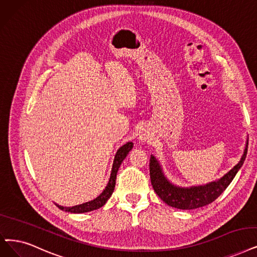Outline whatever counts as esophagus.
<instances>
[{"label":"esophagus","instance_id":"obj_1","mask_svg":"<svg viewBox=\"0 0 257 257\" xmlns=\"http://www.w3.org/2000/svg\"><path fill=\"white\" fill-rule=\"evenodd\" d=\"M140 138H141V140H147V135H146V134L142 135Z\"/></svg>","mask_w":257,"mask_h":257}]
</instances>
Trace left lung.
<instances>
[{"mask_svg": "<svg viewBox=\"0 0 257 257\" xmlns=\"http://www.w3.org/2000/svg\"><path fill=\"white\" fill-rule=\"evenodd\" d=\"M248 152V140L239 162L230 170L227 174L218 179L209 182L203 186L181 188L170 182L164 176L162 168L155 156H151L150 159V175L154 191L169 206L181 210H193L207 206L213 202L220 194L228 188L233 178L239 171Z\"/></svg>", "mask_w": 257, "mask_h": 257, "instance_id": "left-lung-1", "label": "left lung"}]
</instances>
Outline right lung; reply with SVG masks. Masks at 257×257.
<instances>
[{
    "mask_svg": "<svg viewBox=\"0 0 257 257\" xmlns=\"http://www.w3.org/2000/svg\"><path fill=\"white\" fill-rule=\"evenodd\" d=\"M133 146L134 143L133 142H127L124 146H122L116 153L114 163H112V168H111V173H110V177L108 180V183L106 188L103 190L97 198L94 200H90L88 202H84L82 204H78V206L74 207H62L57 204V207L60 210H63L65 212H70V213H86L89 211H94L102 206H104L105 202L108 200V198L111 196L112 192H114L115 189V184H116V177H117V172L121 166L122 161L124 160V158L127 156L128 152L133 149Z\"/></svg>",
    "mask_w": 257,
    "mask_h": 257,
    "instance_id": "obj_1",
    "label": "right lung"
}]
</instances>
